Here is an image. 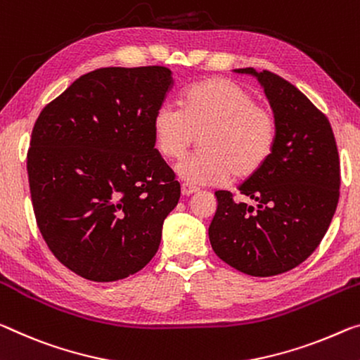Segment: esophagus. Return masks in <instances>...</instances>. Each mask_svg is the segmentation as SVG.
I'll list each match as a JSON object with an SVG mask.
<instances>
[{
	"mask_svg": "<svg viewBox=\"0 0 360 360\" xmlns=\"http://www.w3.org/2000/svg\"><path fill=\"white\" fill-rule=\"evenodd\" d=\"M181 192H182V195L189 197V195H192V193L198 192V187H195V186H191V184H187V182H184V184L181 186Z\"/></svg>",
	"mask_w": 360,
	"mask_h": 360,
	"instance_id": "obj_1",
	"label": "esophagus"
}]
</instances>
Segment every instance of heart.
Listing matches in <instances>:
<instances>
[{
  "mask_svg": "<svg viewBox=\"0 0 360 360\" xmlns=\"http://www.w3.org/2000/svg\"><path fill=\"white\" fill-rule=\"evenodd\" d=\"M157 150L179 158L200 136V152L176 165V173L191 186H221L231 178L258 173L277 144L278 123L269 107L229 78H208L192 84L181 108L163 102L152 118Z\"/></svg>",
  "mask_w": 360,
  "mask_h": 360,
  "instance_id": "heart-1",
  "label": "heart"
}]
</instances>
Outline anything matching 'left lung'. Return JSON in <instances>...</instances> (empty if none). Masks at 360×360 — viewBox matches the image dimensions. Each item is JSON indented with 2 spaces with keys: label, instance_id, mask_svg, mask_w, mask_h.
<instances>
[{
  "label": "left lung",
  "instance_id": "obj_1",
  "mask_svg": "<svg viewBox=\"0 0 360 360\" xmlns=\"http://www.w3.org/2000/svg\"><path fill=\"white\" fill-rule=\"evenodd\" d=\"M236 72L258 77L277 117V144L264 167L238 186L248 202L214 192L208 236L229 266L271 277L301 264L322 242L340 198V157L328 118L298 88L269 70Z\"/></svg>",
  "mask_w": 360,
  "mask_h": 360
}]
</instances>
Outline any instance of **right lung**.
<instances>
[{
  "label": "right lung",
  "mask_w": 360,
  "mask_h": 360,
  "mask_svg": "<svg viewBox=\"0 0 360 360\" xmlns=\"http://www.w3.org/2000/svg\"><path fill=\"white\" fill-rule=\"evenodd\" d=\"M173 86L167 67H104L82 75L39 113L27 153L38 229L79 277L141 271L179 202L155 149L152 118Z\"/></svg>",
  "instance_id": "add662e5"
}]
</instances>
